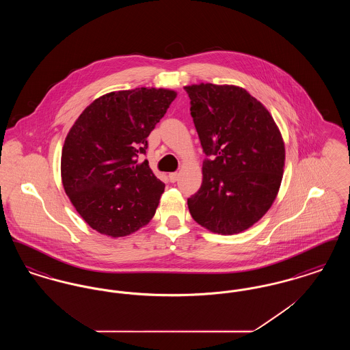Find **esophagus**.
Wrapping results in <instances>:
<instances>
[{
	"label": "esophagus",
	"mask_w": 350,
	"mask_h": 350,
	"mask_svg": "<svg viewBox=\"0 0 350 350\" xmlns=\"http://www.w3.org/2000/svg\"><path fill=\"white\" fill-rule=\"evenodd\" d=\"M178 178H180V173H177V172H174V173H170V174H169V180H170L172 183L178 181Z\"/></svg>",
	"instance_id": "obj_1"
}]
</instances>
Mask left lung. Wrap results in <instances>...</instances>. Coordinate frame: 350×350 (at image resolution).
<instances>
[{"label":"left lung","mask_w":350,"mask_h":350,"mask_svg":"<svg viewBox=\"0 0 350 350\" xmlns=\"http://www.w3.org/2000/svg\"><path fill=\"white\" fill-rule=\"evenodd\" d=\"M207 156L200 189L187 198L193 219L211 232L233 234L265 215L282 181L284 144L265 106L233 85L185 86Z\"/></svg>","instance_id":"8db88e82"}]
</instances>
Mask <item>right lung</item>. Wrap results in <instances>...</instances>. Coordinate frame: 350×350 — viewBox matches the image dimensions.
Listing matches in <instances>:
<instances>
[{
    "label": "right lung",
    "mask_w": 350,
    "mask_h": 350,
    "mask_svg": "<svg viewBox=\"0 0 350 350\" xmlns=\"http://www.w3.org/2000/svg\"><path fill=\"white\" fill-rule=\"evenodd\" d=\"M176 92L136 88L90 103L68 133L62 180L69 200L96 231L127 236L154 215L165 185L146 154L150 131L165 116Z\"/></svg>",
    "instance_id": "right-lung-1"
}]
</instances>
